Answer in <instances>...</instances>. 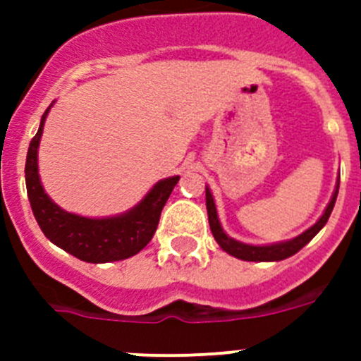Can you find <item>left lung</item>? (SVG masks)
Masks as SVG:
<instances>
[{"instance_id":"left-lung-1","label":"left lung","mask_w":361,"mask_h":361,"mask_svg":"<svg viewBox=\"0 0 361 361\" xmlns=\"http://www.w3.org/2000/svg\"><path fill=\"white\" fill-rule=\"evenodd\" d=\"M338 188H340V178L336 180V186H334L333 197H331L327 208L324 209L320 219L314 222L309 229H305L304 233H300L298 237L289 238V240L275 242V244H264V245H253V244H245V242L235 240L224 231L222 224L219 220V213H216L215 199L212 195V190L206 186V209H208V219H209V228H212L213 237H215L216 244L222 247L228 255L235 258H240V260H247V262H279V260H283V258L293 257L295 253H298L305 244L314 238L318 231L327 224L329 220L331 212L334 208V202H336L338 197Z\"/></svg>"}]
</instances>
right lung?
<instances>
[{"label": "right lung", "instance_id": "add662e5", "mask_svg": "<svg viewBox=\"0 0 361 361\" xmlns=\"http://www.w3.org/2000/svg\"><path fill=\"white\" fill-rule=\"evenodd\" d=\"M54 103L41 117L39 130L30 141L25 164L28 200L41 231L52 244L82 262L106 264L133 257L145 250L146 244L152 240L166 200L170 199L175 184L178 183V175L162 178L153 184L152 190L133 208L119 215L92 219L66 212L47 195L37 166V149L43 135L44 121Z\"/></svg>", "mask_w": 361, "mask_h": 361}]
</instances>
